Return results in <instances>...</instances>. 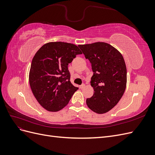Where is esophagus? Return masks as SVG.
Returning <instances> with one entry per match:
<instances>
[{
    "label": "esophagus",
    "mask_w": 155,
    "mask_h": 155,
    "mask_svg": "<svg viewBox=\"0 0 155 155\" xmlns=\"http://www.w3.org/2000/svg\"><path fill=\"white\" fill-rule=\"evenodd\" d=\"M85 84H83V85H81L79 86V88H80L81 89H82V88H85Z\"/></svg>",
    "instance_id": "34e87169"
}]
</instances>
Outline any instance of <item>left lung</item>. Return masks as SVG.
Masks as SVG:
<instances>
[{
    "label": "left lung",
    "instance_id": "1",
    "mask_svg": "<svg viewBox=\"0 0 155 155\" xmlns=\"http://www.w3.org/2000/svg\"><path fill=\"white\" fill-rule=\"evenodd\" d=\"M78 46L91 63L94 72L91 85L94 94L86 100L90 109L104 114L116 106L127 85V68L120 51L110 45L97 42Z\"/></svg>",
    "mask_w": 155,
    "mask_h": 155
}]
</instances>
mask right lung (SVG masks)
Returning a JSON list of instances; mask_svg holds the SVG:
<instances>
[{"instance_id":"1","label":"right lung","mask_w":155,"mask_h":155,"mask_svg":"<svg viewBox=\"0 0 155 155\" xmlns=\"http://www.w3.org/2000/svg\"><path fill=\"white\" fill-rule=\"evenodd\" d=\"M82 52L78 46L64 42H50L39 48L32 59L30 85L44 109L57 112L66 106L78 88L70 81L68 65Z\"/></svg>"}]
</instances>
